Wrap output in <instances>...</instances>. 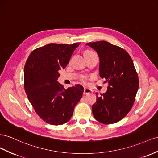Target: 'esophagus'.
<instances>
[{
    "instance_id": "1",
    "label": "esophagus",
    "mask_w": 158,
    "mask_h": 158,
    "mask_svg": "<svg viewBox=\"0 0 158 158\" xmlns=\"http://www.w3.org/2000/svg\"><path fill=\"white\" fill-rule=\"evenodd\" d=\"M92 92V90L91 89L88 88H84V94L86 95V94H90Z\"/></svg>"
}]
</instances>
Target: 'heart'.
Masks as SVG:
<instances>
[{
	"mask_svg": "<svg viewBox=\"0 0 158 158\" xmlns=\"http://www.w3.org/2000/svg\"><path fill=\"white\" fill-rule=\"evenodd\" d=\"M88 52H89V51H88V52H87L86 53H88ZM82 80H84V77H82Z\"/></svg>",
	"mask_w": 158,
	"mask_h": 158,
	"instance_id": "1",
	"label": "heart"
}]
</instances>
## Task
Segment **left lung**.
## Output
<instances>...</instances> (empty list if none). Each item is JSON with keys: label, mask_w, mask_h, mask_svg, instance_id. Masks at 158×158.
Wrapping results in <instances>:
<instances>
[{"label": "left lung", "mask_w": 158, "mask_h": 158, "mask_svg": "<svg viewBox=\"0 0 158 158\" xmlns=\"http://www.w3.org/2000/svg\"><path fill=\"white\" fill-rule=\"evenodd\" d=\"M86 44L98 53L100 76L108 84L107 91L97 96L92 105L94 117L104 124L116 123L130 112L138 92L139 79L134 62L125 50L106 41Z\"/></svg>", "instance_id": "8db88e82"}]
</instances>
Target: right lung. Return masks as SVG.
Segmentation results:
<instances>
[{
  "mask_svg": "<svg viewBox=\"0 0 158 158\" xmlns=\"http://www.w3.org/2000/svg\"><path fill=\"white\" fill-rule=\"evenodd\" d=\"M80 44H48L33 50L25 64L24 89L28 99L38 116L49 124L69 122L82 97V86L77 84L66 89L57 81L60 70L66 67Z\"/></svg>",
  "mask_w": 158,
  "mask_h": 158,
  "instance_id": "right-lung-1",
  "label": "right lung"
}]
</instances>
